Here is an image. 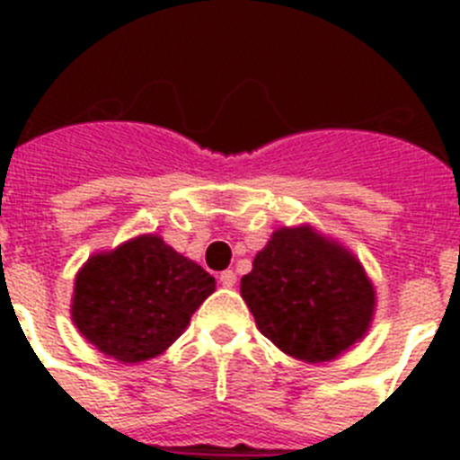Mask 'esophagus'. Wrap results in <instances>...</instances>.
I'll return each mask as SVG.
<instances>
[{
	"label": "esophagus",
	"mask_w": 460,
	"mask_h": 460,
	"mask_svg": "<svg viewBox=\"0 0 460 460\" xmlns=\"http://www.w3.org/2000/svg\"><path fill=\"white\" fill-rule=\"evenodd\" d=\"M218 280H221L223 288H233L234 283H237V274H234L233 270H226V271H221Z\"/></svg>",
	"instance_id": "34e87169"
}]
</instances>
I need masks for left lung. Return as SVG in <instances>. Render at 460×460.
I'll use <instances>...</instances> for the list:
<instances>
[{
  "mask_svg": "<svg viewBox=\"0 0 460 460\" xmlns=\"http://www.w3.org/2000/svg\"><path fill=\"white\" fill-rule=\"evenodd\" d=\"M255 324L308 364L336 359L371 327L376 290L359 260L311 226L279 227L242 279Z\"/></svg>",
  "mask_w": 460,
  "mask_h": 460,
  "instance_id": "obj_1",
  "label": "left lung"
}]
</instances>
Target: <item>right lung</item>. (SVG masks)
<instances>
[{
    "instance_id": "right-lung-1",
    "label": "right lung",
    "mask_w": 460,
    "mask_h": 460,
    "mask_svg": "<svg viewBox=\"0 0 460 460\" xmlns=\"http://www.w3.org/2000/svg\"><path fill=\"white\" fill-rule=\"evenodd\" d=\"M217 280L156 234L96 253L75 276L71 318L103 355L152 359L180 339Z\"/></svg>"
}]
</instances>
